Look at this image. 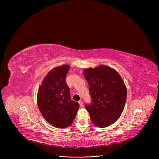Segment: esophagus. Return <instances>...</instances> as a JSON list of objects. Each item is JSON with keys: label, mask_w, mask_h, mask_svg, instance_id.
I'll list each match as a JSON object with an SVG mask.
<instances>
[{"label": "esophagus", "mask_w": 159, "mask_h": 159, "mask_svg": "<svg viewBox=\"0 0 159 159\" xmlns=\"http://www.w3.org/2000/svg\"><path fill=\"white\" fill-rule=\"evenodd\" d=\"M79 106L80 107H82L83 106V101H79Z\"/></svg>", "instance_id": "1"}]
</instances>
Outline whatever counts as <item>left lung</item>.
Masks as SVG:
<instances>
[{"mask_svg":"<svg viewBox=\"0 0 159 159\" xmlns=\"http://www.w3.org/2000/svg\"><path fill=\"white\" fill-rule=\"evenodd\" d=\"M88 82L90 104L85 107L93 123L105 128L115 123L123 111L127 90L120 75L112 68L101 65L83 71Z\"/></svg>","mask_w":159,"mask_h":159,"instance_id":"left-lung-1","label":"left lung"}]
</instances>
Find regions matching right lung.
<instances>
[{
  "mask_svg": "<svg viewBox=\"0 0 159 159\" xmlns=\"http://www.w3.org/2000/svg\"><path fill=\"white\" fill-rule=\"evenodd\" d=\"M69 65L53 68L39 85L37 104L41 114L48 123L57 128L69 126L79 108V104L71 100L65 77Z\"/></svg>",
  "mask_w": 159,
  "mask_h": 159,
  "instance_id": "1",
  "label": "right lung"
}]
</instances>
